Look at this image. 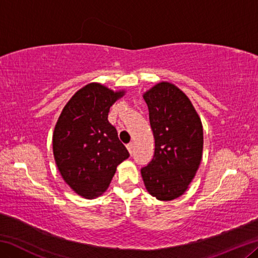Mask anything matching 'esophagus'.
<instances>
[{
	"mask_svg": "<svg viewBox=\"0 0 258 258\" xmlns=\"http://www.w3.org/2000/svg\"><path fill=\"white\" fill-rule=\"evenodd\" d=\"M126 148H127L130 155L132 156V154H133V146L132 145H127V146H126Z\"/></svg>",
	"mask_w": 258,
	"mask_h": 258,
	"instance_id": "esophagus-1",
	"label": "esophagus"
}]
</instances>
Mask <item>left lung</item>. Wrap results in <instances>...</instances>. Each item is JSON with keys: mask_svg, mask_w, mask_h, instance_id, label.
I'll list each match as a JSON object with an SVG mask.
<instances>
[{"mask_svg": "<svg viewBox=\"0 0 258 258\" xmlns=\"http://www.w3.org/2000/svg\"><path fill=\"white\" fill-rule=\"evenodd\" d=\"M143 99L149 109L155 155L141 175L152 197L169 202L184 194L202 163V119L186 94L169 82L157 83Z\"/></svg>", "mask_w": 258, "mask_h": 258, "instance_id": "1", "label": "left lung"}]
</instances>
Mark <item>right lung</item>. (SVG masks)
Returning <instances> with one entry per match:
<instances>
[{
	"label": "right lung",
	"mask_w": 258,
	"mask_h": 258,
	"mask_svg": "<svg viewBox=\"0 0 258 258\" xmlns=\"http://www.w3.org/2000/svg\"><path fill=\"white\" fill-rule=\"evenodd\" d=\"M125 95L90 83L73 95L56 121L52 147L61 176L78 196L93 199L108 189L130 154L109 123V109Z\"/></svg>",
	"instance_id": "right-lung-1"
}]
</instances>
